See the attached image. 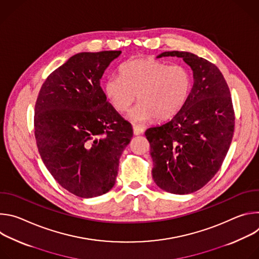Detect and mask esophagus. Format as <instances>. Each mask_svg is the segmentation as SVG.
Returning <instances> with one entry per match:
<instances>
[{"label":"esophagus","mask_w":259,"mask_h":259,"mask_svg":"<svg viewBox=\"0 0 259 259\" xmlns=\"http://www.w3.org/2000/svg\"><path fill=\"white\" fill-rule=\"evenodd\" d=\"M144 131V128L143 127H140V126H133V133L135 135H140L142 134Z\"/></svg>","instance_id":"34e87169"}]
</instances>
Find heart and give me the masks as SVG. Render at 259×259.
Returning <instances> with one entry per match:
<instances>
[{"label": "heart", "mask_w": 259, "mask_h": 259, "mask_svg": "<svg viewBox=\"0 0 259 259\" xmlns=\"http://www.w3.org/2000/svg\"><path fill=\"white\" fill-rule=\"evenodd\" d=\"M193 87L191 70L184 65H170L155 58H136L123 62L119 76L108 77L103 84L104 94L119 113H125L139 103L128 117L142 124L154 119L166 121L186 104Z\"/></svg>", "instance_id": "obj_1"}]
</instances>
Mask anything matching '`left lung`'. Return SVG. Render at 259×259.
Instances as JSON below:
<instances>
[{
    "label": "left lung",
    "instance_id": "obj_1",
    "mask_svg": "<svg viewBox=\"0 0 259 259\" xmlns=\"http://www.w3.org/2000/svg\"><path fill=\"white\" fill-rule=\"evenodd\" d=\"M181 57L194 71V85L179 112L167 123L145 131L151 145L153 179L168 193L186 195L202 189L217 173L235 130L229 86L218 67L196 54L163 52Z\"/></svg>",
    "mask_w": 259,
    "mask_h": 259
}]
</instances>
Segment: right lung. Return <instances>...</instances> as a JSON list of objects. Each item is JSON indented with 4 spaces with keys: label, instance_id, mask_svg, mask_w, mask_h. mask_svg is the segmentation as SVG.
Instances as JSON below:
<instances>
[{
    "label": "right lung",
    "instance_id": "obj_1",
    "mask_svg": "<svg viewBox=\"0 0 259 259\" xmlns=\"http://www.w3.org/2000/svg\"><path fill=\"white\" fill-rule=\"evenodd\" d=\"M121 51L82 52L47 77L34 106V137L54 179L81 198L115 186L119 160L133 130L100 87L105 68Z\"/></svg>",
    "mask_w": 259,
    "mask_h": 259
}]
</instances>
